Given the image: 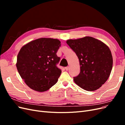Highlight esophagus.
<instances>
[{
    "instance_id": "obj_1",
    "label": "esophagus",
    "mask_w": 125,
    "mask_h": 125,
    "mask_svg": "<svg viewBox=\"0 0 125 125\" xmlns=\"http://www.w3.org/2000/svg\"><path fill=\"white\" fill-rule=\"evenodd\" d=\"M69 69V66H67V67H65V69H66L67 71Z\"/></svg>"
}]
</instances>
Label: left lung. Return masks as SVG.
Masks as SVG:
<instances>
[{
  "label": "left lung",
  "mask_w": 125,
  "mask_h": 125,
  "mask_svg": "<svg viewBox=\"0 0 125 125\" xmlns=\"http://www.w3.org/2000/svg\"><path fill=\"white\" fill-rule=\"evenodd\" d=\"M66 42L80 62V73L73 77L74 82L88 91L99 89L107 80L112 69L113 57L109 47L90 36L68 40Z\"/></svg>",
  "instance_id": "8db88e82"
}]
</instances>
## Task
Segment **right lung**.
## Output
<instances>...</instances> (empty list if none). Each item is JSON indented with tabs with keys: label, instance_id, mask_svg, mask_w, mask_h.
Returning a JSON list of instances; mask_svg holds the SVG:
<instances>
[{
	"label": "right lung",
	"instance_id": "1",
	"mask_svg": "<svg viewBox=\"0 0 125 125\" xmlns=\"http://www.w3.org/2000/svg\"><path fill=\"white\" fill-rule=\"evenodd\" d=\"M60 42L40 38L22 47L17 56L16 66L21 77L29 87L39 92L50 89L58 81L62 70L57 67Z\"/></svg>",
	"mask_w": 125,
	"mask_h": 125
}]
</instances>
